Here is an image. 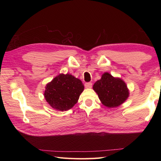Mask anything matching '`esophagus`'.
Returning <instances> with one entry per match:
<instances>
[{
  "label": "esophagus",
  "instance_id": "1",
  "mask_svg": "<svg viewBox=\"0 0 161 161\" xmlns=\"http://www.w3.org/2000/svg\"><path fill=\"white\" fill-rule=\"evenodd\" d=\"M85 86L86 89H91L92 87V83L91 82H88V83H85Z\"/></svg>",
  "mask_w": 161,
  "mask_h": 161
}]
</instances>
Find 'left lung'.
Instances as JSON below:
<instances>
[{"instance_id": "left-lung-1", "label": "left lung", "mask_w": 161, "mask_h": 161, "mask_svg": "<svg viewBox=\"0 0 161 161\" xmlns=\"http://www.w3.org/2000/svg\"><path fill=\"white\" fill-rule=\"evenodd\" d=\"M92 89L98 95L101 103L108 108L121 105L128 98L130 92L125 82L118 77L104 72Z\"/></svg>"}]
</instances>
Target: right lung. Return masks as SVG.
I'll list each match as a JSON object with an SVG mask.
<instances>
[{
    "label": "right lung",
    "mask_w": 161,
    "mask_h": 161,
    "mask_svg": "<svg viewBox=\"0 0 161 161\" xmlns=\"http://www.w3.org/2000/svg\"><path fill=\"white\" fill-rule=\"evenodd\" d=\"M45 99L52 108L64 111L72 108L84 91L82 81L70 74H60L46 85Z\"/></svg>",
    "instance_id": "obj_1"
}]
</instances>
